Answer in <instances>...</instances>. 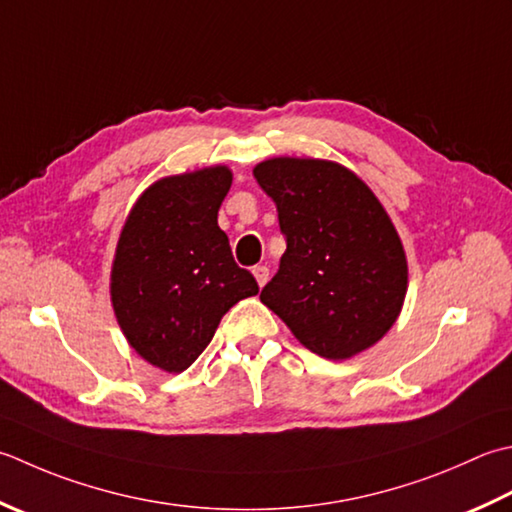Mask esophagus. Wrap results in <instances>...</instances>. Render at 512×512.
I'll use <instances>...</instances> for the list:
<instances>
[{
  "instance_id": "34e87169",
  "label": "esophagus",
  "mask_w": 512,
  "mask_h": 512,
  "mask_svg": "<svg viewBox=\"0 0 512 512\" xmlns=\"http://www.w3.org/2000/svg\"><path fill=\"white\" fill-rule=\"evenodd\" d=\"M253 275H255V279H257L259 288H262V286L268 282V268H266V266H255V268H253Z\"/></svg>"
}]
</instances>
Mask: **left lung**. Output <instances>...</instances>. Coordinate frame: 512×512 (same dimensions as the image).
<instances>
[{"mask_svg":"<svg viewBox=\"0 0 512 512\" xmlns=\"http://www.w3.org/2000/svg\"><path fill=\"white\" fill-rule=\"evenodd\" d=\"M253 175L286 237L262 304L319 357L350 359L377 344L402 313L408 264L373 190L326 159L275 157Z\"/></svg>","mask_w":512,"mask_h":512,"instance_id":"obj_1","label":"left lung"}]
</instances>
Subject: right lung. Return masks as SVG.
Returning <instances> with one entry per match:
<instances>
[{"label": "right lung", "mask_w": 512, "mask_h": 512, "mask_svg": "<svg viewBox=\"0 0 512 512\" xmlns=\"http://www.w3.org/2000/svg\"><path fill=\"white\" fill-rule=\"evenodd\" d=\"M230 184L226 166L159 179L119 235L110 270L117 324L135 353L166 373L193 364L228 310L259 293L217 226Z\"/></svg>", "instance_id": "1"}]
</instances>
